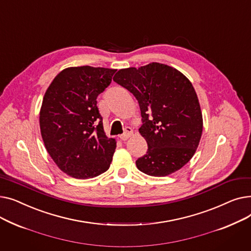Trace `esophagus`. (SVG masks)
<instances>
[{
    "mask_svg": "<svg viewBox=\"0 0 251 251\" xmlns=\"http://www.w3.org/2000/svg\"><path fill=\"white\" fill-rule=\"evenodd\" d=\"M132 134H133V130L131 129L130 127H126L124 133L119 136V138H120L121 140H127Z\"/></svg>",
    "mask_w": 251,
    "mask_h": 251,
    "instance_id": "1",
    "label": "esophagus"
}]
</instances>
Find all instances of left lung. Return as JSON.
Instances as JSON below:
<instances>
[{"label": "left lung", "instance_id": "1", "mask_svg": "<svg viewBox=\"0 0 251 251\" xmlns=\"http://www.w3.org/2000/svg\"><path fill=\"white\" fill-rule=\"evenodd\" d=\"M113 80L138 100L148 142L147 154L136 161L142 173L164 177L186 165L202 133V115L194 87L177 69L161 63L119 70Z\"/></svg>", "mask_w": 251, "mask_h": 251}]
</instances>
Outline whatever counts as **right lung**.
Listing matches in <instances>:
<instances>
[{
    "mask_svg": "<svg viewBox=\"0 0 251 251\" xmlns=\"http://www.w3.org/2000/svg\"><path fill=\"white\" fill-rule=\"evenodd\" d=\"M116 71L90 66L66 68L45 94L39 113L45 147L60 170L73 178H94L110 168L116 140L104 134L97 98Z\"/></svg>",
    "mask_w": 251,
    "mask_h": 251,
    "instance_id": "add662e5",
    "label": "right lung"
}]
</instances>
